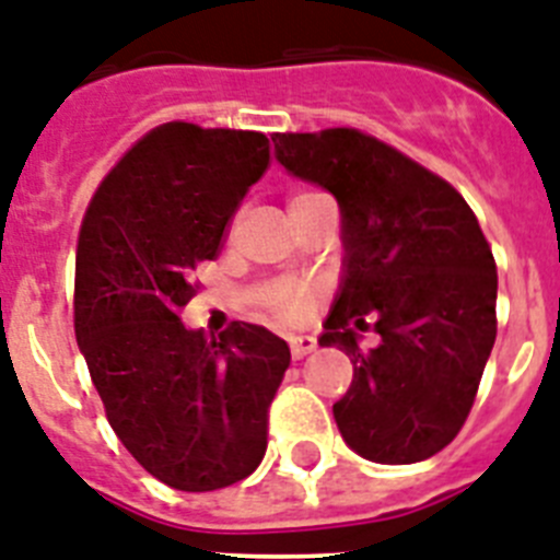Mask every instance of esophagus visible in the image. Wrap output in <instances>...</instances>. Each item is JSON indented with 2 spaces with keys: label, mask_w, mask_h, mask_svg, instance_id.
I'll return each instance as SVG.
<instances>
[{
  "label": "esophagus",
  "mask_w": 560,
  "mask_h": 560,
  "mask_svg": "<svg viewBox=\"0 0 560 560\" xmlns=\"http://www.w3.org/2000/svg\"><path fill=\"white\" fill-rule=\"evenodd\" d=\"M316 345L318 341L313 336H293L290 338V352H293V359H304L316 350Z\"/></svg>",
  "instance_id": "esophagus-1"
}]
</instances>
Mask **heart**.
<instances>
[{
    "instance_id": "heart-1",
    "label": "heart",
    "mask_w": 560,
    "mask_h": 560,
    "mask_svg": "<svg viewBox=\"0 0 560 560\" xmlns=\"http://www.w3.org/2000/svg\"><path fill=\"white\" fill-rule=\"evenodd\" d=\"M313 196H324V192H299L295 199H313ZM316 288L304 284V281H281L272 290V307H276V316L284 324L304 322L316 307Z\"/></svg>"
}]
</instances>
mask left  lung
<instances>
[{"label": "left lung", "mask_w": 560, "mask_h": 560, "mask_svg": "<svg viewBox=\"0 0 560 560\" xmlns=\"http://www.w3.org/2000/svg\"><path fill=\"white\" fill-rule=\"evenodd\" d=\"M293 176L338 199L345 284L318 338L352 361L332 404L361 458L416 464L462 432L495 345L498 272L476 213L447 178L355 128L276 133ZM383 341L361 351L355 329Z\"/></svg>", "instance_id": "left-lung-1"}]
</instances>
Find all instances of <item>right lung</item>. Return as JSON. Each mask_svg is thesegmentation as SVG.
<instances>
[{"instance_id": "add662e5", "label": "right lung", "mask_w": 560, "mask_h": 560, "mask_svg": "<svg viewBox=\"0 0 560 560\" xmlns=\"http://www.w3.org/2000/svg\"><path fill=\"white\" fill-rule=\"evenodd\" d=\"M267 164L265 133L167 121L113 164L84 210L79 350L113 432L173 490H222L265 458L288 341L247 322L205 338L178 313Z\"/></svg>"}]
</instances>
